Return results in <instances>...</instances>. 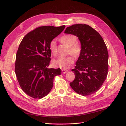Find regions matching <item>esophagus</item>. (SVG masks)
Here are the masks:
<instances>
[{"label":"esophagus","mask_w":126,"mask_h":126,"mask_svg":"<svg viewBox=\"0 0 126 126\" xmlns=\"http://www.w3.org/2000/svg\"><path fill=\"white\" fill-rule=\"evenodd\" d=\"M62 72L63 74H65L66 73H67L68 70H65V69H62Z\"/></svg>","instance_id":"34e87169"}]
</instances>
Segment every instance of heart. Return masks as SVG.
Returning <instances> with one entry per match:
<instances>
[{"label":"heart","mask_w":126,"mask_h":126,"mask_svg":"<svg viewBox=\"0 0 126 126\" xmlns=\"http://www.w3.org/2000/svg\"><path fill=\"white\" fill-rule=\"evenodd\" d=\"M63 43L69 47V53L73 54L75 57H79L81 53L82 47L79 43L77 42V37L73 34H68L62 36L60 38ZM49 49L53 55L57 53V48L55 39H52L49 43ZM74 57L73 55H69L65 57L61 56L53 61V65L63 69H68L74 63Z\"/></svg>","instance_id":"1"}]
</instances>
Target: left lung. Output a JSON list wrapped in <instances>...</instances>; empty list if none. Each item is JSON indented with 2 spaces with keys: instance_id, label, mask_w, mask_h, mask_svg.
<instances>
[{
  "instance_id": "1",
  "label": "left lung",
  "mask_w": 126,
  "mask_h": 126,
  "mask_svg": "<svg viewBox=\"0 0 126 126\" xmlns=\"http://www.w3.org/2000/svg\"><path fill=\"white\" fill-rule=\"evenodd\" d=\"M64 33L78 37L82 47L75 67L71 70L75 78L70 85L83 96L97 92L108 71V52L102 37L89 25L82 24L69 26Z\"/></svg>"
}]
</instances>
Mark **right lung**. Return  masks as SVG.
Instances as JSON below:
<instances>
[{
	"mask_svg": "<svg viewBox=\"0 0 126 126\" xmlns=\"http://www.w3.org/2000/svg\"><path fill=\"white\" fill-rule=\"evenodd\" d=\"M65 27L40 26L22 39L16 54L15 73L20 86L33 98H42L49 93L53 79L60 75L61 69L47 68L51 60L49 43Z\"/></svg>",
	"mask_w": 126,
	"mask_h": 126,
	"instance_id": "add662e5",
	"label": "right lung"
}]
</instances>
